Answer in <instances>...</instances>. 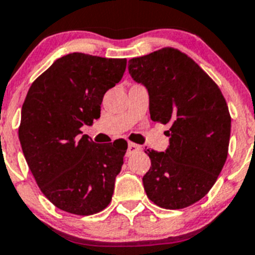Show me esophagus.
<instances>
[{"label": "esophagus", "instance_id": "esophagus-1", "mask_svg": "<svg viewBox=\"0 0 255 255\" xmlns=\"http://www.w3.org/2000/svg\"><path fill=\"white\" fill-rule=\"evenodd\" d=\"M140 150H142V147H140V145L135 144V143H132V142L128 143V149H127L128 157H129V155L135 154V153L140 152Z\"/></svg>", "mask_w": 255, "mask_h": 255}]
</instances>
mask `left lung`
<instances>
[{"instance_id":"8db88e82","label":"left lung","mask_w":255,"mask_h":255,"mask_svg":"<svg viewBox=\"0 0 255 255\" xmlns=\"http://www.w3.org/2000/svg\"><path fill=\"white\" fill-rule=\"evenodd\" d=\"M130 77L149 96L150 120L169 126L164 152L147 149L143 177L148 198L165 209H182L203 198L228 155L231 115L218 86L196 62L163 48L128 62Z\"/></svg>"}]
</instances>
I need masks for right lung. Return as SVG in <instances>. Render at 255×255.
Wrapping results in <instances>:
<instances>
[{
  "label": "right lung",
  "mask_w": 255,
  "mask_h": 255,
  "mask_svg": "<svg viewBox=\"0 0 255 255\" xmlns=\"http://www.w3.org/2000/svg\"><path fill=\"white\" fill-rule=\"evenodd\" d=\"M126 58L70 53L56 59L29 87L21 111L19 142L42 193L57 208L91 216L110 204L127 150L126 140L96 144L83 125L120 82Z\"/></svg>",
  "instance_id": "obj_1"
}]
</instances>
